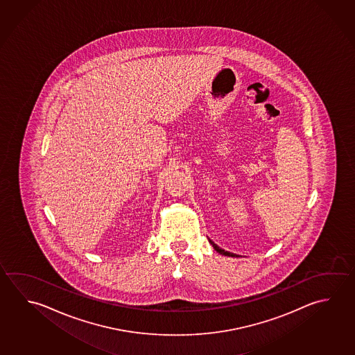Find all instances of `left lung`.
I'll return each mask as SVG.
<instances>
[{
	"label": "left lung",
	"instance_id": "left-lung-1",
	"mask_svg": "<svg viewBox=\"0 0 355 355\" xmlns=\"http://www.w3.org/2000/svg\"><path fill=\"white\" fill-rule=\"evenodd\" d=\"M208 241H209V243H211V247H213V248L216 249V250H217V252H218V253H219V254L227 255V257H238V255L234 254V253H230V252H227V250H224V249L219 248V247H218L217 244H216V243L213 242V241H211V239H209V238H208Z\"/></svg>",
	"mask_w": 355,
	"mask_h": 355
}]
</instances>
